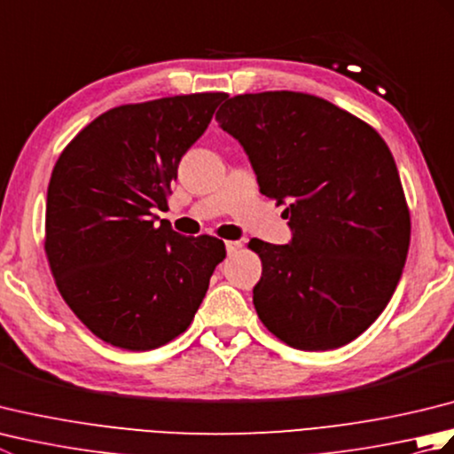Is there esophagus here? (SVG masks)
Listing matches in <instances>:
<instances>
[{"label": "esophagus", "instance_id": "esophagus-1", "mask_svg": "<svg viewBox=\"0 0 454 454\" xmlns=\"http://www.w3.org/2000/svg\"><path fill=\"white\" fill-rule=\"evenodd\" d=\"M239 247H242V244H239V242H226V252H228V255L236 254Z\"/></svg>", "mask_w": 454, "mask_h": 454}]
</instances>
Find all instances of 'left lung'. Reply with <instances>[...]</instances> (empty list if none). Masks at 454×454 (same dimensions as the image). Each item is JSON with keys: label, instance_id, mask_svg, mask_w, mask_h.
I'll return each instance as SVG.
<instances>
[{"label": "left lung", "instance_id": "8db88e82", "mask_svg": "<svg viewBox=\"0 0 454 454\" xmlns=\"http://www.w3.org/2000/svg\"><path fill=\"white\" fill-rule=\"evenodd\" d=\"M216 121L244 146L259 191L288 205L291 242H249L263 263L254 286L259 320L294 349L353 341L390 302L410 247V210L387 142L298 91L236 95Z\"/></svg>", "mask_w": 454, "mask_h": 454}]
</instances>
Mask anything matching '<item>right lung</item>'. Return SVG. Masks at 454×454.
Returning a JSON list of instances; mask_svg holds the SVG:
<instances>
[{"label": "right lung", "instance_id": "1", "mask_svg": "<svg viewBox=\"0 0 454 454\" xmlns=\"http://www.w3.org/2000/svg\"><path fill=\"white\" fill-rule=\"evenodd\" d=\"M226 93L121 105L99 114L58 158L46 195L44 252L58 291L99 340L150 351L189 327L215 267L212 236L169 222L171 181Z\"/></svg>", "mask_w": 454, "mask_h": 454}]
</instances>
